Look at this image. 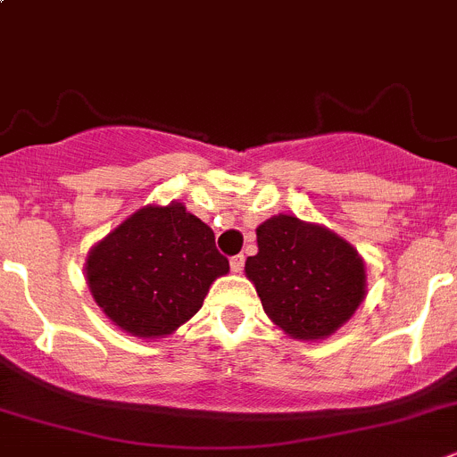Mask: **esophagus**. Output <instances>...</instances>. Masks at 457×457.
I'll return each mask as SVG.
<instances>
[{"label": "esophagus", "mask_w": 457, "mask_h": 457, "mask_svg": "<svg viewBox=\"0 0 457 457\" xmlns=\"http://www.w3.org/2000/svg\"><path fill=\"white\" fill-rule=\"evenodd\" d=\"M243 263H245V257H243V254H237V257L229 259V268H232V272H241Z\"/></svg>", "instance_id": "1"}]
</instances>
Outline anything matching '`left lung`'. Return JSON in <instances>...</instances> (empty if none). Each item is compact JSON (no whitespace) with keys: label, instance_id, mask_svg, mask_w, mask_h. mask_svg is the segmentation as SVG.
Here are the masks:
<instances>
[{"label":"left lung","instance_id":"left-lung-1","mask_svg":"<svg viewBox=\"0 0 457 457\" xmlns=\"http://www.w3.org/2000/svg\"><path fill=\"white\" fill-rule=\"evenodd\" d=\"M257 243L245 275L263 311L293 338L331 336L363 302V259L329 229L279 214L259 225Z\"/></svg>","mask_w":457,"mask_h":457}]
</instances>
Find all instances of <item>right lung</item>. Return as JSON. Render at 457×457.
<instances>
[{
  "mask_svg": "<svg viewBox=\"0 0 457 457\" xmlns=\"http://www.w3.org/2000/svg\"><path fill=\"white\" fill-rule=\"evenodd\" d=\"M228 270L212 228L180 203L139 209L87 257L96 304L139 338L176 331L203 306L212 281Z\"/></svg>",
  "mask_w": 457,
  "mask_h": 457,
  "instance_id": "right-lung-1",
  "label": "right lung"
}]
</instances>
